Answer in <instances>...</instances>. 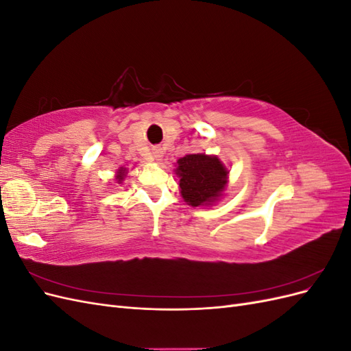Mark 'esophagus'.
Here are the masks:
<instances>
[{
	"label": "esophagus",
	"instance_id": "obj_1",
	"mask_svg": "<svg viewBox=\"0 0 351 351\" xmlns=\"http://www.w3.org/2000/svg\"><path fill=\"white\" fill-rule=\"evenodd\" d=\"M161 152H159V149H154V158H159L161 155H159Z\"/></svg>",
	"mask_w": 351,
	"mask_h": 351
}]
</instances>
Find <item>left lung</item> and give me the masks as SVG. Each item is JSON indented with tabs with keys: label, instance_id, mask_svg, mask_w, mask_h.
<instances>
[{
	"label": "left lung",
	"instance_id": "8db88e82",
	"mask_svg": "<svg viewBox=\"0 0 351 351\" xmlns=\"http://www.w3.org/2000/svg\"><path fill=\"white\" fill-rule=\"evenodd\" d=\"M177 164L182 196L189 205H209L226 189L228 171L217 156L186 155Z\"/></svg>",
	"mask_w": 351,
	"mask_h": 351
}]
</instances>
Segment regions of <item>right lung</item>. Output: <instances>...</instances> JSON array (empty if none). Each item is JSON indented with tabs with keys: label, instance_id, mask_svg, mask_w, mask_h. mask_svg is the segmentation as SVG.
Returning <instances> with one entry per match:
<instances>
[{
	"label": "right lung",
	"instance_id": "add662e5",
	"mask_svg": "<svg viewBox=\"0 0 351 351\" xmlns=\"http://www.w3.org/2000/svg\"><path fill=\"white\" fill-rule=\"evenodd\" d=\"M124 176H125V168H120L119 169V176H117V180H119V183L124 178Z\"/></svg>",
	"mask_w": 351,
	"mask_h": 351
}]
</instances>
